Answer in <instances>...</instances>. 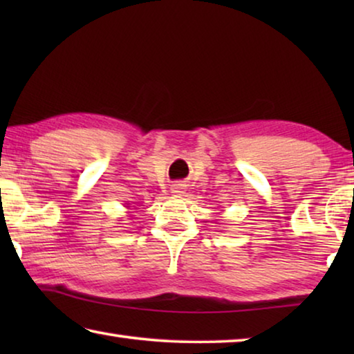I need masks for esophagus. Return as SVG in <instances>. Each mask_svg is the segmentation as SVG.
Listing matches in <instances>:
<instances>
[{
    "label": "esophagus",
    "mask_w": 354,
    "mask_h": 354,
    "mask_svg": "<svg viewBox=\"0 0 354 354\" xmlns=\"http://www.w3.org/2000/svg\"><path fill=\"white\" fill-rule=\"evenodd\" d=\"M184 184H173L171 185V192L173 194H176V195H181V194H184Z\"/></svg>",
    "instance_id": "esophagus-1"
}]
</instances>
